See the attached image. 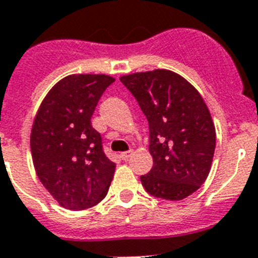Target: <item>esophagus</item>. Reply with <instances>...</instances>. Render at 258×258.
I'll return each mask as SVG.
<instances>
[{
	"label": "esophagus",
	"mask_w": 258,
	"mask_h": 258,
	"mask_svg": "<svg viewBox=\"0 0 258 258\" xmlns=\"http://www.w3.org/2000/svg\"><path fill=\"white\" fill-rule=\"evenodd\" d=\"M131 155H133V150L125 151V152H122V154H120V158H122V160H128V159L131 158Z\"/></svg>",
	"instance_id": "34e87169"
}]
</instances>
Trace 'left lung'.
I'll list each match as a JSON object with an SVG mask.
<instances>
[{"label": "left lung", "instance_id": "1", "mask_svg": "<svg viewBox=\"0 0 258 258\" xmlns=\"http://www.w3.org/2000/svg\"><path fill=\"white\" fill-rule=\"evenodd\" d=\"M148 120L154 165L140 180L148 194L183 200L200 188L211 171L216 131L207 104L183 77L154 70L120 77Z\"/></svg>", "mask_w": 258, "mask_h": 258}]
</instances>
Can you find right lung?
<instances>
[{
  "instance_id": "1",
  "label": "right lung",
  "mask_w": 258,
  "mask_h": 258,
  "mask_svg": "<svg viewBox=\"0 0 258 258\" xmlns=\"http://www.w3.org/2000/svg\"><path fill=\"white\" fill-rule=\"evenodd\" d=\"M115 79L74 74L60 79L42 100L30 135L37 176L63 208L82 211L102 202L114 177L91 116Z\"/></svg>"
}]
</instances>
